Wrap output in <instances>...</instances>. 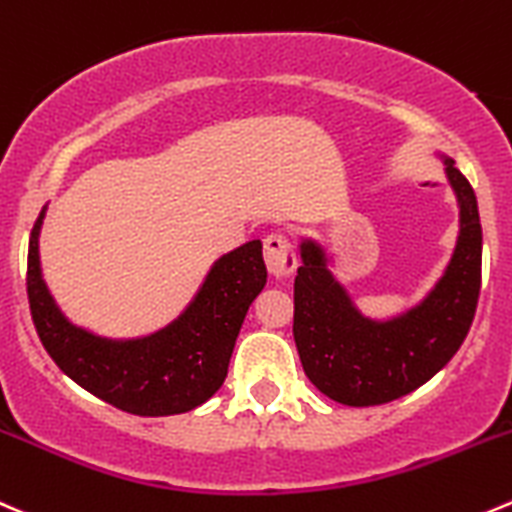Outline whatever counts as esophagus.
I'll use <instances>...</instances> for the list:
<instances>
[{"label":"esophagus","instance_id":"esophagus-1","mask_svg":"<svg viewBox=\"0 0 512 512\" xmlns=\"http://www.w3.org/2000/svg\"><path fill=\"white\" fill-rule=\"evenodd\" d=\"M265 262L267 270L272 277L282 280V277H290L297 267L295 250H292V242L287 240L280 232H272L265 237Z\"/></svg>","mask_w":512,"mask_h":512}]
</instances>
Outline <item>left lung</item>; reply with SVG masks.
<instances>
[{
    "instance_id": "obj_1",
    "label": "left lung",
    "mask_w": 512,
    "mask_h": 512,
    "mask_svg": "<svg viewBox=\"0 0 512 512\" xmlns=\"http://www.w3.org/2000/svg\"><path fill=\"white\" fill-rule=\"evenodd\" d=\"M458 200V240L443 275L420 302L390 317H370L332 275L315 237L300 240L295 277V345L310 382L352 408L382 405L413 393L443 370L473 325L480 295L478 200L453 157L435 152Z\"/></svg>"
}]
</instances>
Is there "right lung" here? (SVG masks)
I'll return each mask as SVG.
<instances>
[{"label":"right lung","mask_w":512,"mask_h":512,"mask_svg":"<svg viewBox=\"0 0 512 512\" xmlns=\"http://www.w3.org/2000/svg\"><path fill=\"white\" fill-rule=\"evenodd\" d=\"M34 222L27 257V295L44 350L59 370L94 398L142 418L200 408L222 388L247 310L267 282L262 242L250 240L212 262L185 310L140 337H104L74 325L49 292Z\"/></svg>","instance_id":"add662e5"}]
</instances>
